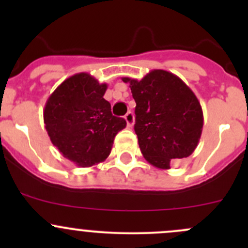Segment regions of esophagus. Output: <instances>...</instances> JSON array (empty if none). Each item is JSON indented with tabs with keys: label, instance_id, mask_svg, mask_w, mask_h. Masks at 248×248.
Returning <instances> with one entry per match:
<instances>
[{
	"label": "esophagus",
	"instance_id": "1",
	"mask_svg": "<svg viewBox=\"0 0 248 248\" xmlns=\"http://www.w3.org/2000/svg\"><path fill=\"white\" fill-rule=\"evenodd\" d=\"M124 120H126V122H127V126L131 128V127L133 126V124H134V114H133V112H132V111L127 112V114L124 115Z\"/></svg>",
	"mask_w": 248,
	"mask_h": 248
}]
</instances>
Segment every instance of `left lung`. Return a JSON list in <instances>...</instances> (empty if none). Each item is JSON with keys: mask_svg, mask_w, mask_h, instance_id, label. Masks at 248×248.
<instances>
[{"mask_svg": "<svg viewBox=\"0 0 248 248\" xmlns=\"http://www.w3.org/2000/svg\"><path fill=\"white\" fill-rule=\"evenodd\" d=\"M129 82L136 101L140 151L151 166L169 169L177 158L193 154L201 139L204 116L194 92L170 72L154 69Z\"/></svg>", "mask_w": 248, "mask_h": 248, "instance_id": "left-lung-1", "label": "left lung"}]
</instances>
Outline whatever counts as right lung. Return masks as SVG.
<instances>
[{
    "label": "right lung",
    "mask_w": 248,
    "mask_h": 248,
    "mask_svg": "<svg viewBox=\"0 0 248 248\" xmlns=\"http://www.w3.org/2000/svg\"><path fill=\"white\" fill-rule=\"evenodd\" d=\"M108 85L89 73L67 78L47 98L43 110L50 140L60 154L78 167L106 161L115 136L126 127L122 117L111 114L103 98Z\"/></svg>",
    "instance_id": "obj_1"
}]
</instances>
